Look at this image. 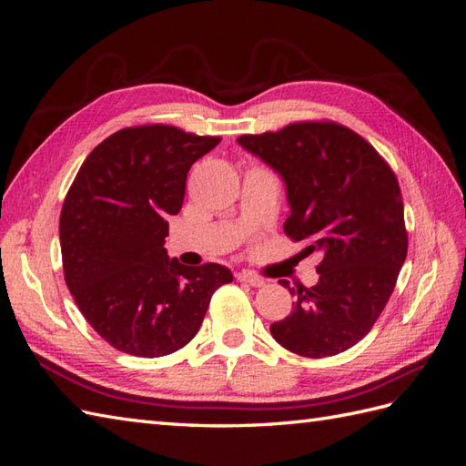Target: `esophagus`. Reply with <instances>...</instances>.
I'll use <instances>...</instances> for the list:
<instances>
[{"instance_id":"1","label":"esophagus","mask_w":466,"mask_h":466,"mask_svg":"<svg viewBox=\"0 0 466 466\" xmlns=\"http://www.w3.org/2000/svg\"><path fill=\"white\" fill-rule=\"evenodd\" d=\"M238 281H245V284H248V286H252V288H262L266 281L260 278V276H257V274H252V272H238L237 276H235Z\"/></svg>"}]
</instances>
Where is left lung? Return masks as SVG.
I'll use <instances>...</instances> for the list:
<instances>
[{
  "label": "left lung",
  "instance_id": "obj_1",
  "mask_svg": "<svg viewBox=\"0 0 466 466\" xmlns=\"http://www.w3.org/2000/svg\"><path fill=\"white\" fill-rule=\"evenodd\" d=\"M237 142L286 182V235L319 252V281L289 288L291 313L270 324L278 344L305 358L336 356L368 334L397 286L408 252L397 175L354 130L330 120L293 122Z\"/></svg>",
  "mask_w": 466,
  "mask_h": 466
}]
</instances>
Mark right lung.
I'll return each instance as SVG.
<instances>
[{
  "instance_id": "add662e5",
  "label": "right lung",
  "mask_w": 466,
  "mask_h": 466,
  "mask_svg": "<svg viewBox=\"0 0 466 466\" xmlns=\"http://www.w3.org/2000/svg\"><path fill=\"white\" fill-rule=\"evenodd\" d=\"M221 142L167 124L122 128L83 161L60 214L66 286L95 332L124 354L159 358L198 332L233 274L167 257L168 216L194 161Z\"/></svg>"
}]
</instances>
